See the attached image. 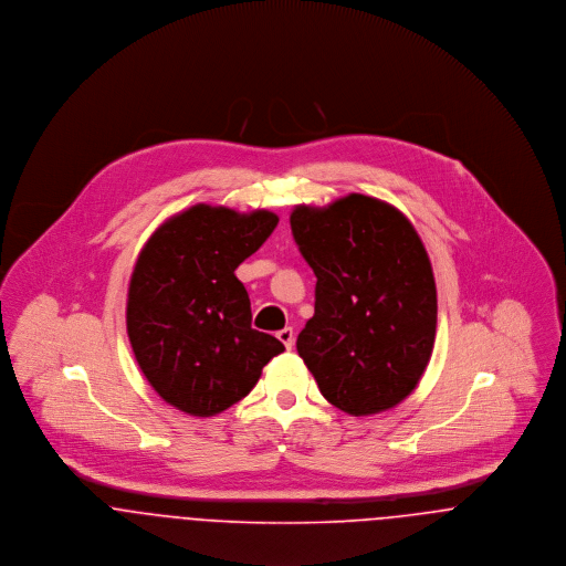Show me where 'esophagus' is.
<instances>
[{"instance_id":"esophagus-1","label":"esophagus","mask_w":566,"mask_h":566,"mask_svg":"<svg viewBox=\"0 0 566 566\" xmlns=\"http://www.w3.org/2000/svg\"><path fill=\"white\" fill-rule=\"evenodd\" d=\"M277 338L284 343L286 349H293V345H295V329L293 327H284V329L277 332Z\"/></svg>"}]
</instances>
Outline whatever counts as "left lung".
Returning a JSON list of instances; mask_svg holds the SVG:
<instances>
[{
    "mask_svg": "<svg viewBox=\"0 0 566 566\" xmlns=\"http://www.w3.org/2000/svg\"><path fill=\"white\" fill-rule=\"evenodd\" d=\"M293 239L316 275L297 352L321 395L354 417L401 403L437 336V284L415 226L395 206L352 192L295 206Z\"/></svg>",
    "mask_w": 566,
    "mask_h": 566,
    "instance_id": "obj_1",
    "label": "left lung"
}]
</instances>
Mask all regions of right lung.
<instances>
[{
  "instance_id": "add662e5",
  "label": "right lung",
  "mask_w": 566,
  "mask_h": 566,
  "mask_svg": "<svg viewBox=\"0 0 566 566\" xmlns=\"http://www.w3.org/2000/svg\"><path fill=\"white\" fill-rule=\"evenodd\" d=\"M269 210L197 203L145 243L127 289L129 345L140 371L174 408L212 417L250 395L284 345L252 327L237 266L277 226Z\"/></svg>"
}]
</instances>
